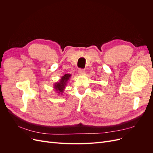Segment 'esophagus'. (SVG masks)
Wrapping results in <instances>:
<instances>
[{"mask_svg": "<svg viewBox=\"0 0 153 153\" xmlns=\"http://www.w3.org/2000/svg\"><path fill=\"white\" fill-rule=\"evenodd\" d=\"M78 73L79 74H84V73H85V70L83 69H79L78 71Z\"/></svg>", "mask_w": 153, "mask_h": 153, "instance_id": "obj_1", "label": "esophagus"}]
</instances>
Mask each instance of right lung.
<instances>
[{"mask_svg": "<svg viewBox=\"0 0 153 153\" xmlns=\"http://www.w3.org/2000/svg\"><path fill=\"white\" fill-rule=\"evenodd\" d=\"M71 76L70 74H65L64 76L61 77L58 82L55 83L53 85V89L58 94L62 95L64 89L68 84V82L69 80V78Z\"/></svg>", "mask_w": 153, "mask_h": 153, "instance_id": "right-lung-1", "label": "right lung"}]
</instances>
